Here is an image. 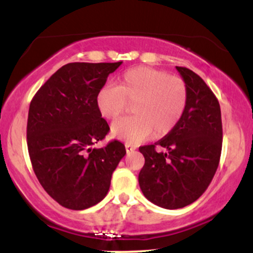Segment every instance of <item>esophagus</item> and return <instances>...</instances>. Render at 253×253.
<instances>
[{"label":"esophagus","instance_id":"1","mask_svg":"<svg viewBox=\"0 0 253 253\" xmlns=\"http://www.w3.org/2000/svg\"><path fill=\"white\" fill-rule=\"evenodd\" d=\"M125 147H126L127 152H129V151H134V150H135V146H133V145H130V144H125Z\"/></svg>","mask_w":253,"mask_h":253}]
</instances>
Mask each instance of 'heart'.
<instances>
[{"mask_svg": "<svg viewBox=\"0 0 253 253\" xmlns=\"http://www.w3.org/2000/svg\"><path fill=\"white\" fill-rule=\"evenodd\" d=\"M188 90L178 76L146 66L129 69L119 85H104L96 96L103 118L115 120L133 102L134 115L113 124L112 135L127 144H138L155 134L167 135L181 120L187 106Z\"/></svg>", "mask_w": 253, "mask_h": 253, "instance_id": "b5f03b06", "label": "heart"}]
</instances>
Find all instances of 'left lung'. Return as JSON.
<instances>
[{"label":"left lung","instance_id":"left-lung-1","mask_svg":"<svg viewBox=\"0 0 253 253\" xmlns=\"http://www.w3.org/2000/svg\"><path fill=\"white\" fill-rule=\"evenodd\" d=\"M188 90L175 128L153 145L139 147L145 164L139 185L147 200L167 210L183 208L205 193L219 167L222 123L219 101L199 75L176 66ZM162 146L167 150L159 153Z\"/></svg>","mask_w":253,"mask_h":253}]
</instances>
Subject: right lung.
Segmentation results:
<instances>
[{
    "mask_svg": "<svg viewBox=\"0 0 253 253\" xmlns=\"http://www.w3.org/2000/svg\"><path fill=\"white\" fill-rule=\"evenodd\" d=\"M123 62L69 63L32 98L27 146L38 181L63 207L82 211L102 201L125 145L102 140L109 126L97 108V92Z\"/></svg>",
    "mask_w": 253,
    "mask_h": 253,
    "instance_id": "add662e5",
    "label": "right lung"
}]
</instances>
